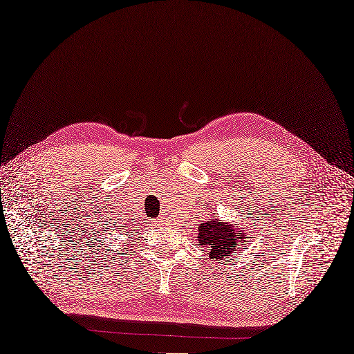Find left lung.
Returning a JSON list of instances; mask_svg holds the SVG:
<instances>
[{"label": "left lung", "mask_w": 354, "mask_h": 354, "mask_svg": "<svg viewBox=\"0 0 354 354\" xmlns=\"http://www.w3.org/2000/svg\"><path fill=\"white\" fill-rule=\"evenodd\" d=\"M248 239L245 230H237L236 223H225L224 219L211 218L198 227V241L208 249V259L225 261L237 253V248Z\"/></svg>", "instance_id": "obj_1"}]
</instances>
